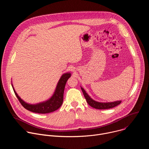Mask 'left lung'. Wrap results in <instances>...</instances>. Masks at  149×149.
Segmentation results:
<instances>
[{
    "mask_svg": "<svg viewBox=\"0 0 149 149\" xmlns=\"http://www.w3.org/2000/svg\"><path fill=\"white\" fill-rule=\"evenodd\" d=\"M82 91L84 94V95L86 99L87 102L88 104L91 106V107L99 110H104V109H109L113 107H116L117 105H119L121 101H117L114 102H97L94 100H93L92 98L90 97V96L86 93V91H85L82 88H81Z\"/></svg>",
    "mask_w": 149,
    "mask_h": 149,
    "instance_id": "obj_1",
    "label": "left lung"
}]
</instances>
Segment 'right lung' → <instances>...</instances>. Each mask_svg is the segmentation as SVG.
Listing matches in <instances>:
<instances>
[{
    "label": "right lung",
    "mask_w": 149,
    "mask_h": 149,
    "mask_svg": "<svg viewBox=\"0 0 149 149\" xmlns=\"http://www.w3.org/2000/svg\"><path fill=\"white\" fill-rule=\"evenodd\" d=\"M70 77L71 74L70 73H66L63 74L57 84L55 91L52 97L49 100L45 102H40L35 105L29 104L24 102L18 96V95L15 91L13 87V89L18 100L25 109L36 113H49L56 110L61 106L63 102V92H64L65 84L67 80Z\"/></svg>",
    "instance_id": "obj_1"
}]
</instances>
